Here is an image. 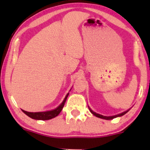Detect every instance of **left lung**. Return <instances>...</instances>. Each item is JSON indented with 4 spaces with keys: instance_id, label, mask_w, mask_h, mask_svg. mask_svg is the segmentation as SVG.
Here are the masks:
<instances>
[{
    "instance_id": "1",
    "label": "left lung",
    "mask_w": 150,
    "mask_h": 150,
    "mask_svg": "<svg viewBox=\"0 0 150 150\" xmlns=\"http://www.w3.org/2000/svg\"><path fill=\"white\" fill-rule=\"evenodd\" d=\"M89 110H90L92 114L93 115L96 116V117H100V118L105 119V120H112V119L115 118V117H120V116L124 115H125V113H127V112H128V110H127V111L124 112H122V113H120V114H119V115H114V116H109V117H107V116H103V115H99V114H97V113L94 112L92 111V110H91L90 108H89Z\"/></svg>"
}]
</instances>
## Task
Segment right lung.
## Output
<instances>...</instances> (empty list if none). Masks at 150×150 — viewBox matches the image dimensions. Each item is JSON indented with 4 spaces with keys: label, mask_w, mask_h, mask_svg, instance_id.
Listing matches in <instances>:
<instances>
[{
    "label": "right lung",
    "mask_w": 150,
    "mask_h": 150,
    "mask_svg": "<svg viewBox=\"0 0 150 150\" xmlns=\"http://www.w3.org/2000/svg\"><path fill=\"white\" fill-rule=\"evenodd\" d=\"M69 93L66 95L65 98H64V101L62 102V103L60 104L57 108H56L55 110H51V111H47V112H29L25 111V110H22L23 112L25 114H26L27 115L29 116L30 117L33 119H35V120H50V119H52L54 117H57L59 114L60 113V112L62 110L63 107H64V103H65Z\"/></svg>",
    "instance_id": "obj_1"
}]
</instances>
